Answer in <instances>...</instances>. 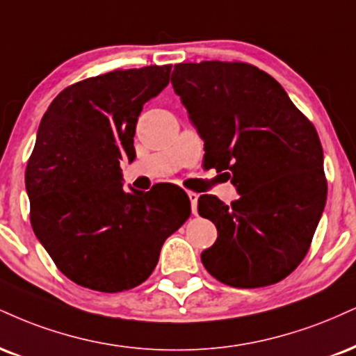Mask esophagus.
<instances>
[{
	"label": "esophagus",
	"instance_id": "esophagus-1",
	"mask_svg": "<svg viewBox=\"0 0 356 356\" xmlns=\"http://www.w3.org/2000/svg\"><path fill=\"white\" fill-rule=\"evenodd\" d=\"M189 200H191L192 213H195L197 212V200H199V194H197V192H189Z\"/></svg>",
	"mask_w": 356,
	"mask_h": 356
}]
</instances>
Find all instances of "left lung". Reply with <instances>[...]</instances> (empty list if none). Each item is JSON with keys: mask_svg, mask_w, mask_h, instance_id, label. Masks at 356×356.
Instances as JSON below:
<instances>
[{"mask_svg": "<svg viewBox=\"0 0 356 356\" xmlns=\"http://www.w3.org/2000/svg\"><path fill=\"white\" fill-rule=\"evenodd\" d=\"M170 83L202 137L204 164L227 170L241 195L230 205L199 197V213L219 234L200 255L204 267L237 289L284 280L307 255L327 202L314 124L252 64L181 63Z\"/></svg>", "mask_w": 356, "mask_h": 356, "instance_id": "obj_1", "label": "left lung"}]
</instances>
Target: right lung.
I'll list each match as a JSON object with an SVG mask.
<instances>
[{
  "mask_svg": "<svg viewBox=\"0 0 356 356\" xmlns=\"http://www.w3.org/2000/svg\"><path fill=\"white\" fill-rule=\"evenodd\" d=\"M170 64L115 70L67 86L38 129L24 182L29 219L56 267L86 289L118 293L151 275L162 243L191 216L174 184L122 189L143 106L169 84Z\"/></svg>",
  "mask_w": 356,
  "mask_h": 356,
  "instance_id": "right-lung-1",
  "label": "right lung"
}]
</instances>
